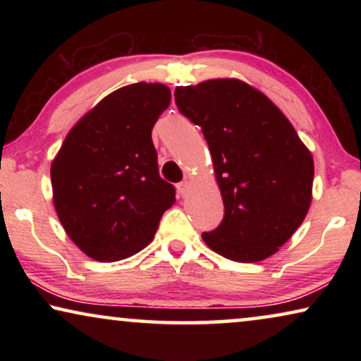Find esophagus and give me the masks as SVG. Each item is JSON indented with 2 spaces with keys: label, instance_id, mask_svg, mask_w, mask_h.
<instances>
[{
  "label": "esophagus",
  "instance_id": "esophagus-1",
  "mask_svg": "<svg viewBox=\"0 0 361 361\" xmlns=\"http://www.w3.org/2000/svg\"><path fill=\"white\" fill-rule=\"evenodd\" d=\"M187 190H189V182H187V180H182V182H179V184H177V192H179V195L185 197Z\"/></svg>",
  "mask_w": 361,
  "mask_h": 361
}]
</instances>
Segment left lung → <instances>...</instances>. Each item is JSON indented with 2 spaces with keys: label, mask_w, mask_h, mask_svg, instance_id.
<instances>
[{
  "label": "left lung",
  "mask_w": 361,
  "mask_h": 361,
  "mask_svg": "<svg viewBox=\"0 0 361 361\" xmlns=\"http://www.w3.org/2000/svg\"><path fill=\"white\" fill-rule=\"evenodd\" d=\"M176 105L202 128L225 216L202 240L215 253L256 263L279 251L312 202L314 159L283 111L238 78L176 87Z\"/></svg>",
  "instance_id": "obj_1"
}]
</instances>
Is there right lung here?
I'll return each instance as SVG.
<instances>
[{
	"label": "right lung",
	"instance_id": "right-lung-1",
	"mask_svg": "<svg viewBox=\"0 0 361 361\" xmlns=\"http://www.w3.org/2000/svg\"><path fill=\"white\" fill-rule=\"evenodd\" d=\"M169 103L164 83L118 88L73 125L54 157V207L88 258L111 263L140 253L176 202L151 137Z\"/></svg>",
	"mask_w": 361,
	"mask_h": 361
}]
</instances>
